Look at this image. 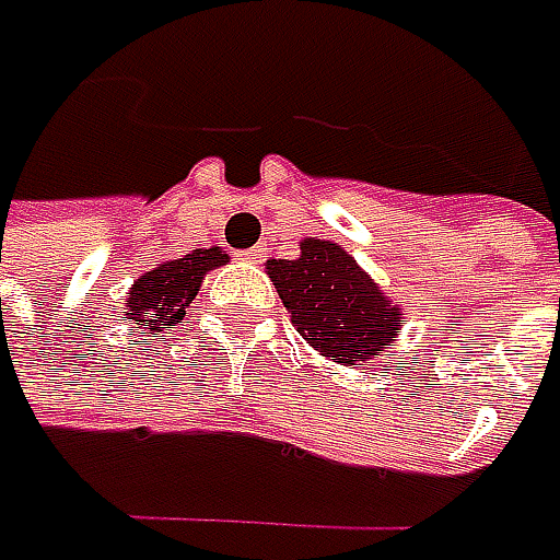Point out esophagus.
Segmentation results:
<instances>
[{
	"label": "esophagus",
	"mask_w": 560,
	"mask_h": 560,
	"mask_svg": "<svg viewBox=\"0 0 560 560\" xmlns=\"http://www.w3.org/2000/svg\"><path fill=\"white\" fill-rule=\"evenodd\" d=\"M236 258H243V261H261V258H265V248L261 246L243 248V252H236Z\"/></svg>",
	"instance_id": "1"
}]
</instances>
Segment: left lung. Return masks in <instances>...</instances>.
Masks as SVG:
<instances>
[{"instance_id":"left-lung-1","label":"left lung","mask_w":560,"mask_h":560,"mask_svg":"<svg viewBox=\"0 0 560 560\" xmlns=\"http://www.w3.org/2000/svg\"><path fill=\"white\" fill-rule=\"evenodd\" d=\"M268 273L292 327L336 364L380 355L398 334V308L346 248L305 240L299 258H270Z\"/></svg>"}]
</instances>
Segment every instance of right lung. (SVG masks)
I'll use <instances>...</instances> for the list:
<instances>
[{
    "label": "right lung",
    "mask_w": 560,
    "mask_h": 560,
    "mask_svg": "<svg viewBox=\"0 0 560 560\" xmlns=\"http://www.w3.org/2000/svg\"><path fill=\"white\" fill-rule=\"evenodd\" d=\"M226 255L221 248H196L184 258L162 261L159 268L142 273L127 295V320H133L140 330L164 334L167 327H177L184 320L189 302L202 287V277L211 268H221Z\"/></svg>",
    "instance_id": "add662e5"
}]
</instances>
